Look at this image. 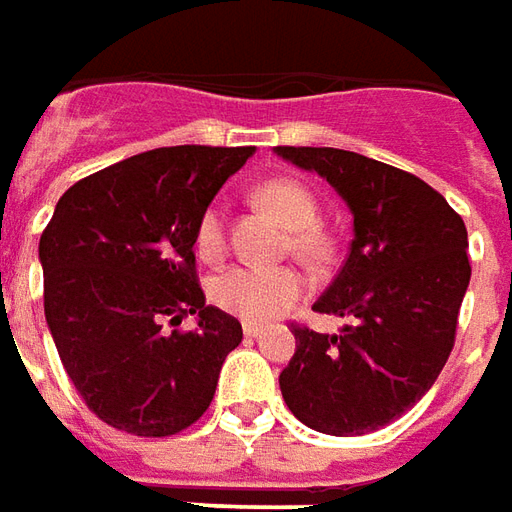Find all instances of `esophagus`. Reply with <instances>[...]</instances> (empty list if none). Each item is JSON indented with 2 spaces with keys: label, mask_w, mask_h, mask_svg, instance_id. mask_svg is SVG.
Wrapping results in <instances>:
<instances>
[{
  "label": "esophagus",
  "mask_w": 512,
  "mask_h": 512,
  "mask_svg": "<svg viewBox=\"0 0 512 512\" xmlns=\"http://www.w3.org/2000/svg\"><path fill=\"white\" fill-rule=\"evenodd\" d=\"M242 333H245L248 339H259L264 333V328L262 325H253V322H245V325H242Z\"/></svg>",
  "instance_id": "1"
}]
</instances>
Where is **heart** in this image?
<instances>
[{
	"instance_id": "heart-1",
	"label": "heart",
	"mask_w": 512,
	"mask_h": 512,
	"mask_svg": "<svg viewBox=\"0 0 512 512\" xmlns=\"http://www.w3.org/2000/svg\"><path fill=\"white\" fill-rule=\"evenodd\" d=\"M270 212L289 228L292 253L306 262H322L328 239L320 231V204L314 192L300 181L273 179L256 190ZM195 242L206 259H215L226 248V209L223 204L206 206L195 228ZM306 292V281L292 267H253L237 264L217 273L209 284V295L217 308L245 322H270L295 306Z\"/></svg>"
}]
</instances>
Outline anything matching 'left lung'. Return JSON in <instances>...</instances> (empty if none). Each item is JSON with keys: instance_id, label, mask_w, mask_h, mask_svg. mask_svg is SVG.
I'll return each mask as SVG.
<instances>
[{"instance_id": "left-lung-1", "label": "left lung", "mask_w": 512, "mask_h": 512, "mask_svg": "<svg viewBox=\"0 0 512 512\" xmlns=\"http://www.w3.org/2000/svg\"><path fill=\"white\" fill-rule=\"evenodd\" d=\"M275 154L320 173L353 215L347 262L314 303L350 325H295L281 394L311 430L364 436L413 408L447 364L471 278L469 234L447 198L413 173L342 148Z\"/></svg>"}]
</instances>
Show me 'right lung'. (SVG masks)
Segmentation results:
<instances>
[{
	"label": "right lung",
	"instance_id": "obj_1",
	"mask_svg": "<svg viewBox=\"0 0 512 512\" xmlns=\"http://www.w3.org/2000/svg\"><path fill=\"white\" fill-rule=\"evenodd\" d=\"M253 151L154 148L76 181L54 206L38 245L46 325L101 422L162 438L209 408L242 325L206 306L192 245L206 206ZM184 316L199 328L176 332Z\"/></svg>",
	"mask_w": 512,
	"mask_h": 512
}]
</instances>
